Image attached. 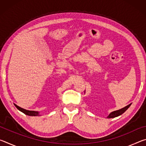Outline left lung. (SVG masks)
Segmentation results:
<instances>
[{"instance_id":"8db88e82","label":"left lung","mask_w":146,"mask_h":146,"mask_svg":"<svg viewBox=\"0 0 146 146\" xmlns=\"http://www.w3.org/2000/svg\"><path fill=\"white\" fill-rule=\"evenodd\" d=\"M131 106V104H129L127 106H125V108H123L122 109H121V110H117V111H113L112 113H111L110 115H109V116L108 117V118H114V117H118V116H119L120 115H122V113H124L125 111H126L128 108H129V106Z\"/></svg>"}]
</instances>
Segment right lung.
Instances as JSON below:
<instances>
[{
	"instance_id": "right-lung-1",
	"label": "right lung",
	"mask_w": 146,
	"mask_h": 146,
	"mask_svg": "<svg viewBox=\"0 0 146 146\" xmlns=\"http://www.w3.org/2000/svg\"><path fill=\"white\" fill-rule=\"evenodd\" d=\"M14 105L19 111H21V112L24 113V114H26L27 115H29V116H38L39 115L38 112H37V111H28V110H24V109H23V108H20L19 106H17L16 104H14Z\"/></svg>"
}]
</instances>
